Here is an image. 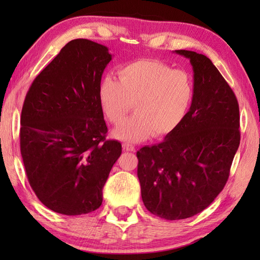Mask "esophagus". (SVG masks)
<instances>
[{
  "label": "esophagus",
  "instance_id": "1",
  "mask_svg": "<svg viewBox=\"0 0 260 260\" xmlns=\"http://www.w3.org/2000/svg\"><path fill=\"white\" fill-rule=\"evenodd\" d=\"M123 148L127 152H134L135 151V146L133 144H129V143H124Z\"/></svg>",
  "mask_w": 260,
  "mask_h": 260
}]
</instances>
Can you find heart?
Instances as JSON below:
<instances>
[{
	"mask_svg": "<svg viewBox=\"0 0 260 260\" xmlns=\"http://www.w3.org/2000/svg\"><path fill=\"white\" fill-rule=\"evenodd\" d=\"M118 79L104 76L97 88L104 115L118 124L133 108L136 114L113 131L115 139L141 142L165 136L182 124L194 97V84L185 70L174 69L158 60L143 59L118 69Z\"/></svg>",
	"mask_w": 260,
	"mask_h": 260,
	"instance_id": "obj_1",
	"label": "heart"
}]
</instances>
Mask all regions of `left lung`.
Listing matches in <instances>:
<instances>
[{"instance_id": "1", "label": "left lung", "mask_w": 260, "mask_h": 260, "mask_svg": "<svg viewBox=\"0 0 260 260\" xmlns=\"http://www.w3.org/2000/svg\"><path fill=\"white\" fill-rule=\"evenodd\" d=\"M174 52L192 66L191 108L163 142L136 153L142 200L151 213L167 220L193 217L212 203L240 143L239 105L228 82L204 54Z\"/></svg>"}]
</instances>
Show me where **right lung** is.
<instances>
[{
	"mask_svg": "<svg viewBox=\"0 0 260 260\" xmlns=\"http://www.w3.org/2000/svg\"><path fill=\"white\" fill-rule=\"evenodd\" d=\"M113 56L87 39L66 45L39 74L21 114L20 147L29 183L54 212L79 215L102 206L103 187L121 154L106 141L97 88Z\"/></svg>",
	"mask_w": 260,
	"mask_h": 260,
	"instance_id": "1",
	"label": "right lung"
}]
</instances>
